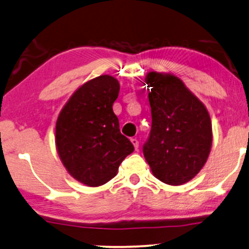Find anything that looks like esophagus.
<instances>
[{
	"label": "esophagus",
	"mask_w": 249,
	"mask_h": 249,
	"mask_svg": "<svg viewBox=\"0 0 249 249\" xmlns=\"http://www.w3.org/2000/svg\"><path fill=\"white\" fill-rule=\"evenodd\" d=\"M130 141H131V143H133V145H134V148H135V150H139V140L137 139H130Z\"/></svg>",
	"instance_id": "esophagus-1"
}]
</instances>
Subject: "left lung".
Returning a JSON list of instances; mask_svg holds the SVG:
<instances>
[{
  "label": "left lung",
  "instance_id": "obj_1",
  "mask_svg": "<svg viewBox=\"0 0 249 249\" xmlns=\"http://www.w3.org/2000/svg\"><path fill=\"white\" fill-rule=\"evenodd\" d=\"M151 129L143 155L154 176L169 185L192 179L206 163L212 145V125L205 106L170 74L150 72Z\"/></svg>",
  "mask_w": 249,
  "mask_h": 249
}]
</instances>
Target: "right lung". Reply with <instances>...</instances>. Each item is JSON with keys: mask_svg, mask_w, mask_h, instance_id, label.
Returning a JSON list of instances; mask_svg holds the SVG:
<instances>
[{"mask_svg": "<svg viewBox=\"0 0 249 249\" xmlns=\"http://www.w3.org/2000/svg\"><path fill=\"white\" fill-rule=\"evenodd\" d=\"M119 90V81L110 75L92 79L75 90L58 116L55 144L61 162L73 178L89 186L115 177L134 151L113 112Z\"/></svg>", "mask_w": 249, "mask_h": 249, "instance_id": "right-lung-1", "label": "right lung"}]
</instances>
